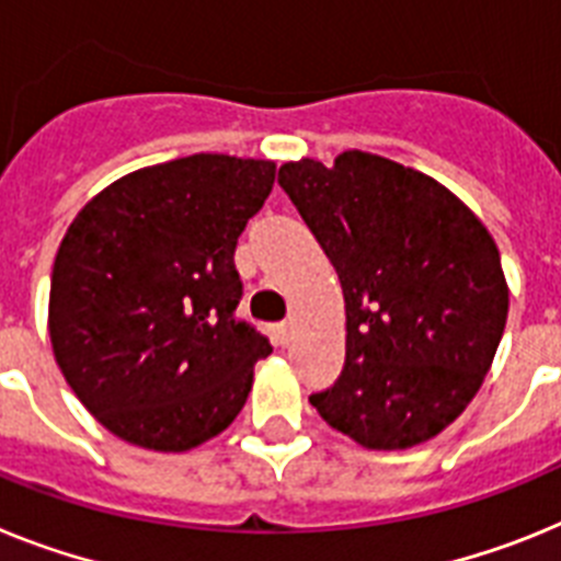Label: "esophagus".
I'll return each mask as SVG.
<instances>
[{"label": "esophagus", "instance_id": "esophagus-1", "mask_svg": "<svg viewBox=\"0 0 561 561\" xmlns=\"http://www.w3.org/2000/svg\"><path fill=\"white\" fill-rule=\"evenodd\" d=\"M276 333H279V341L282 344H290V341H294V321H285V324H279V328H276Z\"/></svg>", "mask_w": 561, "mask_h": 561}]
</instances>
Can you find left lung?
Here are the masks:
<instances>
[{
	"instance_id": "1",
	"label": "left lung",
	"mask_w": 561,
	"mask_h": 561,
	"mask_svg": "<svg viewBox=\"0 0 561 561\" xmlns=\"http://www.w3.org/2000/svg\"><path fill=\"white\" fill-rule=\"evenodd\" d=\"M347 313L339 381L310 396L364 449H412L455 423L483 387L508 319L494 237L435 178L381 154L341 152L279 169Z\"/></svg>"
}]
</instances>
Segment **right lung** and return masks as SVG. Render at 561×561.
I'll list each match as a JSON object with an SVG mask.
<instances>
[{"label": "right lung", "mask_w": 561, "mask_h": 561, "mask_svg": "<svg viewBox=\"0 0 561 561\" xmlns=\"http://www.w3.org/2000/svg\"><path fill=\"white\" fill-rule=\"evenodd\" d=\"M274 178V160L188 154L124 174L67 228L50 279L53 355L121 440L188 451L245 407L271 344L233 319V251Z\"/></svg>", "instance_id": "right-lung-1"}]
</instances>
